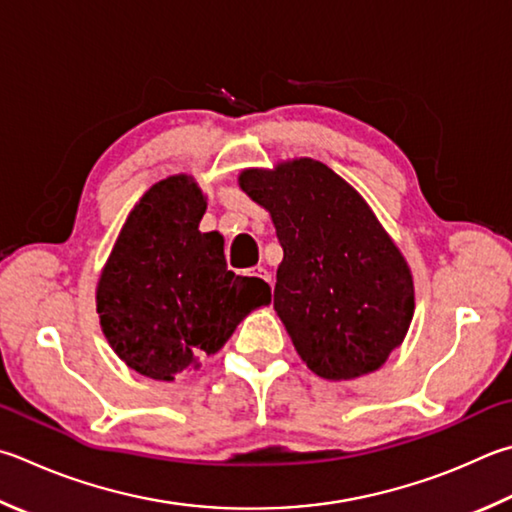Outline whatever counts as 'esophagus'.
Returning <instances> with one entry per match:
<instances>
[{
    "label": "esophagus",
    "mask_w": 512,
    "mask_h": 512,
    "mask_svg": "<svg viewBox=\"0 0 512 512\" xmlns=\"http://www.w3.org/2000/svg\"><path fill=\"white\" fill-rule=\"evenodd\" d=\"M250 277H257V280H262V282H266V284H271V273L266 271L264 266H255V268H250V273H248Z\"/></svg>",
    "instance_id": "esophagus-1"
}]
</instances>
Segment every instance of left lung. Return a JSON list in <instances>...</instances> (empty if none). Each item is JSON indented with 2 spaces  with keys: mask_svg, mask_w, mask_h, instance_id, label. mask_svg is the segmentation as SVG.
I'll use <instances>...</instances> for the list:
<instances>
[{
  "mask_svg": "<svg viewBox=\"0 0 512 512\" xmlns=\"http://www.w3.org/2000/svg\"><path fill=\"white\" fill-rule=\"evenodd\" d=\"M239 185L273 217L284 250L273 306L306 367L327 380L376 371L410 329L414 284L374 212L311 159L246 170Z\"/></svg>",
  "mask_w": 512,
  "mask_h": 512,
  "instance_id": "obj_1",
  "label": "left lung"
}]
</instances>
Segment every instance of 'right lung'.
Wrapping results in <instances>:
<instances>
[{
    "label": "right lung",
    "mask_w": 512,
    "mask_h": 512,
    "mask_svg": "<svg viewBox=\"0 0 512 512\" xmlns=\"http://www.w3.org/2000/svg\"><path fill=\"white\" fill-rule=\"evenodd\" d=\"M203 212L206 201L188 176L152 185L129 212L100 275L102 331L147 378L197 371L248 311L271 302L266 282L228 271L224 239L199 230Z\"/></svg>",
    "instance_id": "right-lung-1"
}]
</instances>
